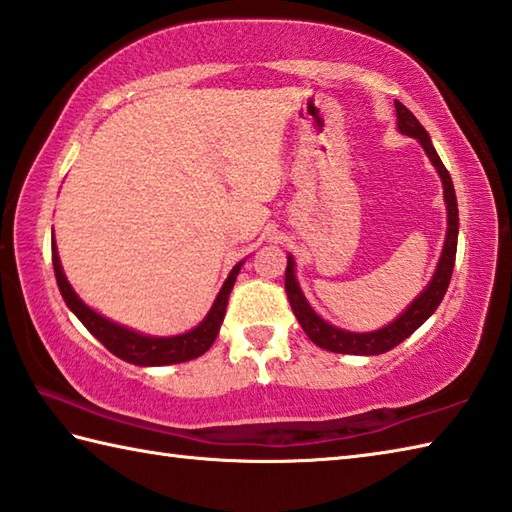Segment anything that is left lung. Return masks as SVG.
Instances as JSON below:
<instances>
[{"label": "left lung", "instance_id": "8db88e82", "mask_svg": "<svg viewBox=\"0 0 512 512\" xmlns=\"http://www.w3.org/2000/svg\"><path fill=\"white\" fill-rule=\"evenodd\" d=\"M395 114H398V130L406 137L417 139L424 148L426 156H429L433 168L437 170L442 179L444 187V203H446V241L442 247L440 263L435 267V274L431 283L422 289V294L417 296L409 307H406L402 314L389 322L387 327L367 331V333H356L347 329H338L329 325L327 320H322L311 305L307 302L305 294L296 280V260L294 256H287V271H285V289L289 305L294 309V314L300 322V327L305 329L309 340L318 344L320 349H327L333 353H351V356H380V353H387L393 347H398L402 340H406L411 333L422 327L426 320H429L435 309L440 307V302L446 294L448 283H451L453 276V265H455V252H457V232H460V216H457V198H455V187L451 181V174L444 168L440 156H437L429 132L422 128V123L413 117V112L402 106L400 101H395Z\"/></svg>", "mask_w": 512, "mask_h": 512}]
</instances>
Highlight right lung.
Listing matches in <instances>:
<instances>
[{
    "label": "right lung",
    "mask_w": 512,
    "mask_h": 512,
    "mask_svg": "<svg viewBox=\"0 0 512 512\" xmlns=\"http://www.w3.org/2000/svg\"><path fill=\"white\" fill-rule=\"evenodd\" d=\"M243 263L245 260H241V263L234 265V269L229 271V276L223 283L221 291H218L212 309L207 311V316L203 318L201 325L194 327L192 331L179 333V336H168V338L145 336V333H139L119 325V322L103 318L75 294V289L70 287L68 278L64 274V267H61L55 234H52V267H55L57 285H59L61 296L66 300L68 309L110 353H114V356L130 364H139V367H163V364H179V362H187L203 356V353L214 344L218 329L223 325L229 291H232Z\"/></svg>",
    "instance_id": "obj_1"
}]
</instances>
